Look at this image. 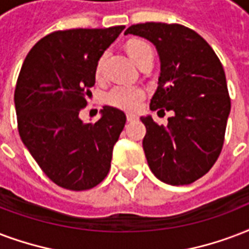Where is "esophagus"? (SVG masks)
Wrapping results in <instances>:
<instances>
[{"instance_id": "34e87169", "label": "esophagus", "mask_w": 249, "mask_h": 249, "mask_svg": "<svg viewBox=\"0 0 249 249\" xmlns=\"http://www.w3.org/2000/svg\"><path fill=\"white\" fill-rule=\"evenodd\" d=\"M138 116L137 115H134V113H128L126 115V120L128 121H134V120H137Z\"/></svg>"}]
</instances>
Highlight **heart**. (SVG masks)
<instances>
[{
    "mask_svg": "<svg viewBox=\"0 0 249 249\" xmlns=\"http://www.w3.org/2000/svg\"><path fill=\"white\" fill-rule=\"evenodd\" d=\"M126 51L138 68L145 62H153L154 52H153V48L147 41L138 40V39L130 40L126 44ZM100 70H102V61L98 64L96 74H100ZM143 98H145V92L140 87L117 86L109 91L107 100L108 103L115 106V107L132 111V109L138 107V104L141 103Z\"/></svg>",
    "mask_w": 249,
    "mask_h": 249,
    "instance_id": "heart-1",
    "label": "heart"
}]
</instances>
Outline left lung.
Here are the masks:
<instances>
[{
    "label": "left lung",
    "mask_w": 249,
    "mask_h": 249,
    "mask_svg": "<svg viewBox=\"0 0 249 249\" xmlns=\"http://www.w3.org/2000/svg\"><path fill=\"white\" fill-rule=\"evenodd\" d=\"M128 34L151 41L158 52L160 73L150 109L174 112L166 126L150 115L141 117L147 164L163 183H193L213 167L223 146L231 109L223 66L213 48L181 24H133Z\"/></svg>",
    "instance_id": "1"
}]
</instances>
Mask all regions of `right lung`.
Listing matches in <instances>:
<instances>
[{
  "instance_id": "add662e5",
  "label": "right lung",
  "mask_w": 249,
  "mask_h": 249,
  "mask_svg": "<svg viewBox=\"0 0 249 249\" xmlns=\"http://www.w3.org/2000/svg\"><path fill=\"white\" fill-rule=\"evenodd\" d=\"M124 26L54 31L24 58L14 92L19 136L53 183L70 191L94 188L107 176L126 116L104 106L83 123L98 61Z\"/></svg>"
}]
</instances>
